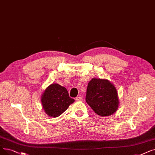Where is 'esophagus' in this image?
Listing matches in <instances>:
<instances>
[{"mask_svg":"<svg viewBox=\"0 0 155 155\" xmlns=\"http://www.w3.org/2000/svg\"><path fill=\"white\" fill-rule=\"evenodd\" d=\"M75 99H76V101H81L82 100V97L81 96H77Z\"/></svg>","mask_w":155,"mask_h":155,"instance_id":"esophagus-1","label":"esophagus"}]
</instances>
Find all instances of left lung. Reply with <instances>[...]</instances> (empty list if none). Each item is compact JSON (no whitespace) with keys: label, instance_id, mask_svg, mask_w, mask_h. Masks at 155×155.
<instances>
[{"label":"left lung","instance_id":"left-lung-1","mask_svg":"<svg viewBox=\"0 0 155 155\" xmlns=\"http://www.w3.org/2000/svg\"><path fill=\"white\" fill-rule=\"evenodd\" d=\"M85 101L94 111L101 117L115 113L118 107L117 89L110 81L92 78L87 85Z\"/></svg>","mask_w":155,"mask_h":155}]
</instances>
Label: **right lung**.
Returning a JSON list of instances; mask_svg holds the SVG:
<instances>
[{"label":"right lung","mask_w":155,"mask_h":155,"mask_svg":"<svg viewBox=\"0 0 155 155\" xmlns=\"http://www.w3.org/2000/svg\"><path fill=\"white\" fill-rule=\"evenodd\" d=\"M41 101L44 110L52 117H58L64 113L75 99L69 96L68 92L59 84H51L44 92Z\"/></svg>","instance_id":"add662e5"}]
</instances>
